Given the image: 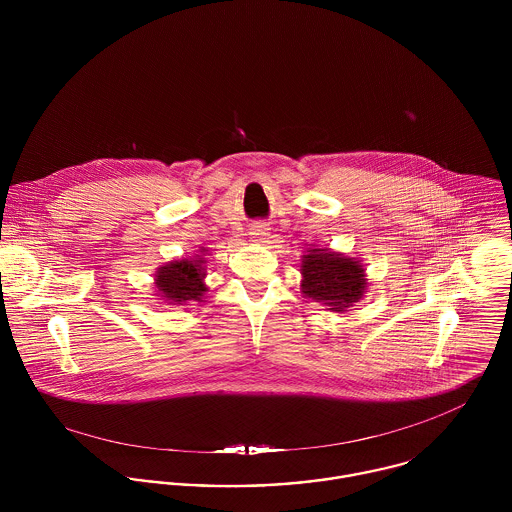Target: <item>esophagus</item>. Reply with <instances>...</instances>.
<instances>
[{"label":"esophagus","instance_id":"obj_1","mask_svg":"<svg viewBox=\"0 0 512 512\" xmlns=\"http://www.w3.org/2000/svg\"><path fill=\"white\" fill-rule=\"evenodd\" d=\"M270 228L264 224V222H256L252 228H250V236H252V240L254 242H266V238H268V232Z\"/></svg>","mask_w":512,"mask_h":512}]
</instances>
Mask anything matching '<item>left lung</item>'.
I'll use <instances>...</instances> for the list:
<instances>
[{"label": "left lung", "instance_id": "obj_1", "mask_svg": "<svg viewBox=\"0 0 512 512\" xmlns=\"http://www.w3.org/2000/svg\"><path fill=\"white\" fill-rule=\"evenodd\" d=\"M301 290L333 311H345L365 293V270L353 258L321 248L303 256Z\"/></svg>", "mask_w": 512, "mask_h": 512}]
</instances>
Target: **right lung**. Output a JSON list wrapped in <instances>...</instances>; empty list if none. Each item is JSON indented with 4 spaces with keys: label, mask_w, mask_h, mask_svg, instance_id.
Here are the masks:
<instances>
[{
    "label": "right lung",
    "mask_w": 512,
    "mask_h": 512,
    "mask_svg": "<svg viewBox=\"0 0 512 512\" xmlns=\"http://www.w3.org/2000/svg\"><path fill=\"white\" fill-rule=\"evenodd\" d=\"M205 260H175L159 268L155 284L161 297L181 303V301H201V295L205 292V270L203 264Z\"/></svg>",
    "instance_id": "1"
}]
</instances>
